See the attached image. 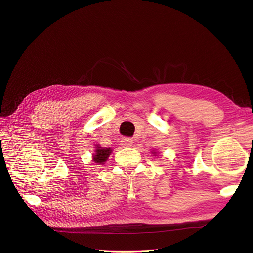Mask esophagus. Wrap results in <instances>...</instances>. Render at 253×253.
<instances>
[{
	"instance_id": "obj_1",
	"label": "esophagus",
	"mask_w": 253,
	"mask_h": 253,
	"mask_svg": "<svg viewBox=\"0 0 253 253\" xmlns=\"http://www.w3.org/2000/svg\"><path fill=\"white\" fill-rule=\"evenodd\" d=\"M121 145L124 148H128V147H132L133 145V140L131 138H122L120 141Z\"/></svg>"
}]
</instances>
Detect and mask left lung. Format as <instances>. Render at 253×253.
Instances as JSON below:
<instances>
[{"instance_id": "obj_1", "label": "left lung", "mask_w": 253, "mask_h": 253, "mask_svg": "<svg viewBox=\"0 0 253 253\" xmlns=\"http://www.w3.org/2000/svg\"><path fill=\"white\" fill-rule=\"evenodd\" d=\"M152 153H153V154H154V156H156V154H157V152H156V151L153 150V152H152Z\"/></svg>"}]
</instances>
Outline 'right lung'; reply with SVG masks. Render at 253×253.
<instances>
[{"label": "right lung", "mask_w": 253, "mask_h": 253, "mask_svg": "<svg viewBox=\"0 0 253 253\" xmlns=\"http://www.w3.org/2000/svg\"><path fill=\"white\" fill-rule=\"evenodd\" d=\"M112 152V148H102L99 144H96L95 153H93V160L98 165H103L110 157Z\"/></svg>", "instance_id": "obj_1"}]
</instances>
